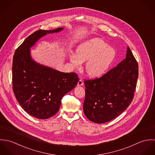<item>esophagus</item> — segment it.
<instances>
[{"mask_svg":"<svg viewBox=\"0 0 155 155\" xmlns=\"http://www.w3.org/2000/svg\"><path fill=\"white\" fill-rule=\"evenodd\" d=\"M83 85H84V82H83V81L81 79V80H79V82H78V85H78V87H79V86H82Z\"/></svg>","mask_w":155,"mask_h":155,"instance_id":"obj_1","label":"esophagus"}]
</instances>
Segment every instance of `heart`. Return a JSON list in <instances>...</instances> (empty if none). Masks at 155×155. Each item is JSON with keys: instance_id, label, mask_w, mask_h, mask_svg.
Segmentation results:
<instances>
[{"instance_id": "heart-1", "label": "heart", "mask_w": 155, "mask_h": 155, "mask_svg": "<svg viewBox=\"0 0 155 155\" xmlns=\"http://www.w3.org/2000/svg\"><path fill=\"white\" fill-rule=\"evenodd\" d=\"M116 55L113 48L108 46L103 40L94 38L79 45L76 54H71L69 59L72 66L76 68H79L82 63L87 61L85 65L87 74L92 78H97L107 71Z\"/></svg>"}]
</instances>
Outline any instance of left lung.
Returning <instances> with one entry per match:
<instances>
[{
  "label": "left lung",
  "instance_id": "8db88e82",
  "mask_svg": "<svg viewBox=\"0 0 155 155\" xmlns=\"http://www.w3.org/2000/svg\"><path fill=\"white\" fill-rule=\"evenodd\" d=\"M138 76V63L128 46L125 59L116 67L100 78L84 81L87 117L104 124L123 113L132 102Z\"/></svg>",
  "mask_w": 155,
  "mask_h": 155
}]
</instances>
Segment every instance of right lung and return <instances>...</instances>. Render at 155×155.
Wrapping results in <instances>:
<instances>
[{
    "mask_svg": "<svg viewBox=\"0 0 155 155\" xmlns=\"http://www.w3.org/2000/svg\"><path fill=\"white\" fill-rule=\"evenodd\" d=\"M54 30H39L28 37L15 51L12 63V89L16 99L30 115L40 119L50 118L60 109L63 97L74 88L79 78L75 73H63L41 64L31 56L30 48Z\"/></svg>",
    "mask_w": 155,
    "mask_h": 155,
    "instance_id": "obj_1",
    "label": "right lung"
}]
</instances>
